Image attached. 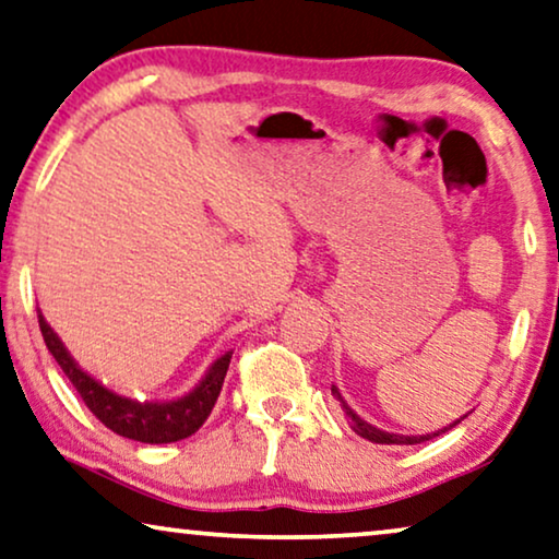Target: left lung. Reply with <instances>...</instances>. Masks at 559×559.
I'll use <instances>...</instances> for the list:
<instances>
[{"label": "left lung", "mask_w": 559, "mask_h": 559, "mask_svg": "<svg viewBox=\"0 0 559 559\" xmlns=\"http://www.w3.org/2000/svg\"><path fill=\"white\" fill-rule=\"evenodd\" d=\"M333 395L335 399L340 401V406H343V411L347 414V418H350V424H353V428H355V433L358 436H362V439H368V441H373V443H420V441H428V439H433V436H439V433H443V431H449V428H443V431H439V433H431V436H399V433H388V431H380V428H376V426H370V424H366V420H362L358 414H355V411L347 406V403L343 401V395H340V391L337 388L333 385ZM459 424V420H456ZM454 424V426H456Z\"/></svg>", "instance_id": "8db88e82"}]
</instances>
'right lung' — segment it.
<instances>
[{"instance_id":"right-lung-1","label":"right lung","mask_w":559,"mask_h":559,"mask_svg":"<svg viewBox=\"0 0 559 559\" xmlns=\"http://www.w3.org/2000/svg\"><path fill=\"white\" fill-rule=\"evenodd\" d=\"M39 330H43L47 350L52 353V358L58 360L62 373L75 385L80 399L87 408L93 411V416L100 420L103 426H108L112 433L126 436V439L141 441V443H171L189 439L191 433H197L204 420L212 414L216 399H219L226 370H229L231 353L222 355L219 360L209 368L206 378L193 388L189 395H183L179 401L171 403H139L123 395L103 388L98 380H93L87 373H83L75 366V360L70 358V353L64 350L60 337L52 333V328L47 325L43 314H37Z\"/></svg>"}]
</instances>
